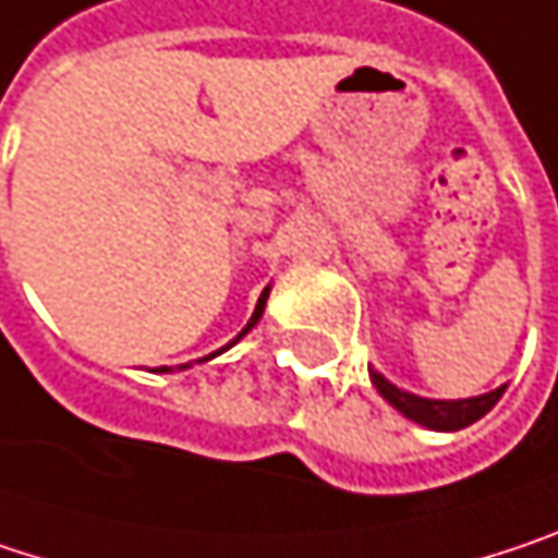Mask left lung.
I'll return each instance as SVG.
<instances>
[{"mask_svg":"<svg viewBox=\"0 0 558 558\" xmlns=\"http://www.w3.org/2000/svg\"><path fill=\"white\" fill-rule=\"evenodd\" d=\"M369 376H373V385L379 388V395H383L395 411H401L408 421H414V424H421V427H430V430H462V427L475 424L478 417H485V414L498 404V398L505 395V385H501V388H495V391H488V395H478V398L437 401V398L411 395V391L391 385L385 376L373 373V369H369Z\"/></svg>","mask_w":558,"mask_h":558,"instance_id":"obj_1","label":"left lung"}]
</instances>
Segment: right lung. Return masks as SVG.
I'll use <instances>...</instances> for the list:
<instances>
[{"instance_id": "right-lung-1", "label": "right lung", "mask_w": 558, "mask_h": 558, "mask_svg": "<svg viewBox=\"0 0 558 558\" xmlns=\"http://www.w3.org/2000/svg\"><path fill=\"white\" fill-rule=\"evenodd\" d=\"M266 299H269V286H266V289H263V295H259V302H256V308H253V317H250V320H246V327H244V330H241V333H238V337H234V340H231V343H228V347H234V343H238V340H241V337H244L246 330H250V327H253V324H256V320H259V317H263V308H266ZM228 347H221V350H218V353H225V350H228ZM218 353H211V356H218ZM211 356H205V360H211ZM205 360H198V363H205ZM179 369H189V366H179ZM160 373H170V366H160Z\"/></svg>"}]
</instances>
